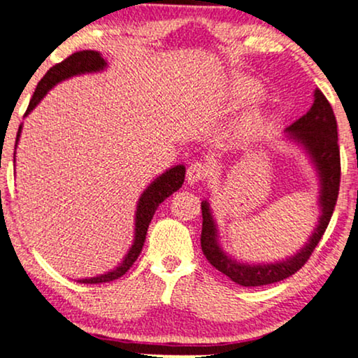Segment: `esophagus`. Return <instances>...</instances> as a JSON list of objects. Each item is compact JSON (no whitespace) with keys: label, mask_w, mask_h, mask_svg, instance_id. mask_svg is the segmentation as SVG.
<instances>
[{"label":"esophagus","mask_w":358,"mask_h":358,"mask_svg":"<svg viewBox=\"0 0 358 358\" xmlns=\"http://www.w3.org/2000/svg\"><path fill=\"white\" fill-rule=\"evenodd\" d=\"M211 173V169L203 162H193L192 165L188 166L187 170V178L189 183H196V182H203L206 180Z\"/></svg>","instance_id":"1"}]
</instances>
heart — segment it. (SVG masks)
I'll return each instance as SVG.
<instances>
[{
  "mask_svg": "<svg viewBox=\"0 0 358 358\" xmlns=\"http://www.w3.org/2000/svg\"><path fill=\"white\" fill-rule=\"evenodd\" d=\"M256 92V85L252 83H241L236 87V96L239 97H250Z\"/></svg>",
  "mask_w": 358,
  "mask_h": 358,
  "instance_id": "heart-1",
  "label": "heart"
}]
</instances>
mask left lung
Instances as JSON below:
<instances>
[{"mask_svg": "<svg viewBox=\"0 0 358 358\" xmlns=\"http://www.w3.org/2000/svg\"><path fill=\"white\" fill-rule=\"evenodd\" d=\"M287 132L294 140L302 143L306 150L310 153L312 160L319 170L320 176V216L319 226L312 233L309 243L306 244L296 256L286 261L274 262V264H243L228 257L218 244L216 226L210 213V205L201 203L203 228H201V250L213 268L228 275L233 282L244 287L266 286V284L279 282L297 273L302 266L309 261L320 239H322L329 221L332 218L336 208L338 188H341V150H338L337 120L334 115L332 106L322 94V90L315 89L314 103L306 115L287 127Z\"/></svg>", "mask_w": 358, "mask_h": 358, "instance_id": "left-lung-1", "label": "left lung"}]
</instances>
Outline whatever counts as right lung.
Instances as JSON below:
<instances>
[{"mask_svg":"<svg viewBox=\"0 0 358 358\" xmlns=\"http://www.w3.org/2000/svg\"><path fill=\"white\" fill-rule=\"evenodd\" d=\"M103 67H106V61H103V57L97 51H78L71 54V56L66 57L62 62L52 66L51 69L44 74V78L39 80L38 87H36L33 97H31L28 110H26L24 115H28L29 112L41 102V99L46 96L48 90H51L57 83H61V80H64L67 78H72V76L84 74V72L102 71ZM20 134H21V127L20 130H17L16 143H17V138H20ZM183 182H185L183 165H176L169 171H165L162 176H158L155 182H153L150 187L143 192L142 196H140L137 213H135V239H134L132 248H130V251L127 252L125 259L122 261V264L114 271H110V273L97 275V278L80 279L79 282L83 284L110 282V280L122 278L127 271L132 268L134 262L137 261L140 251H142L143 243H145L148 224H150L158 205H160L164 200H166L170 194H173L176 189L182 188Z\"/></svg>","mask_w":358,"mask_h":358,"instance_id":"right-lung-1","label":"right lung"}]
</instances>
